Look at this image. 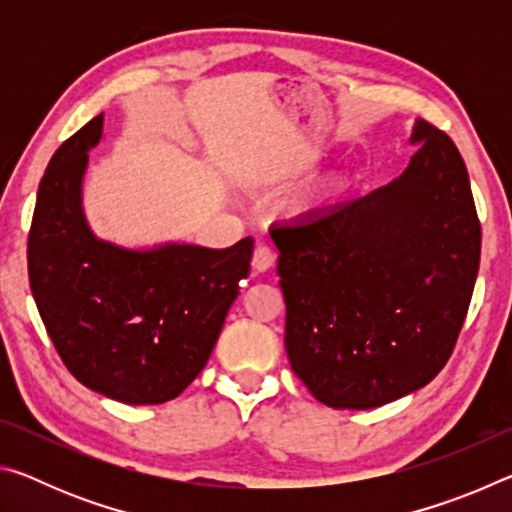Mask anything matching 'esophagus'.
I'll return each mask as SVG.
<instances>
[{"label":"esophagus","mask_w":512,"mask_h":512,"mask_svg":"<svg viewBox=\"0 0 512 512\" xmlns=\"http://www.w3.org/2000/svg\"><path fill=\"white\" fill-rule=\"evenodd\" d=\"M253 271L255 273H266L268 268H271L273 264H275V253L268 246H264V244H259L257 248H255V253H253Z\"/></svg>","instance_id":"34e87169"}]
</instances>
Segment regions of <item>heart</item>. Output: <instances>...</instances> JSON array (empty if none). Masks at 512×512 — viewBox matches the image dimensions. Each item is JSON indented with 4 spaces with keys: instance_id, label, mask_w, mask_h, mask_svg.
Here are the masks:
<instances>
[{
    "instance_id": "b5f03b06",
    "label": "heart",
    "mask_w": 512,
    "mask_h": 512,
    "mask_svg": "<svg viewBox=\"0 0 512 512\" xmlns=\"http://www.w3.org/2000/svg\"><path fill=\"white\" fill-rule=\"evenodd\" d=\"M345 189H348V178L343 176H336L334 180H329V183L325 187H320L318 192L314 194H307L298 198V201L291 203V212H305L309 210V207L318 205L320 201H325V198H334V196H341Z\"/></svg>"
}]
</instances>
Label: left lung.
Segmentation results:
<instances>
[{
    "mask_svg": "<svg viewBox=\"0 0 512 512\" xmlns=\"http://www.w3.org/2000/svg\"><path fill=\"white\" fill-rule=\"evenodd\" d=\"M393 183L273 237L284 345L309 393L375 409L445 368L470 307L481 223L456 144L418 119Z\"/></svg>",
    "mask_w": 512,
    "mask_h": 512,
    "instance_id": "8db88e82",
    "label": "left lung"
}]
</instances>
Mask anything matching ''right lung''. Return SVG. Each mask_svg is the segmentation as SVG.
I'll list each match as a JSON object with an SVG mask.
<instances>
[{"instance_id":"right-lung-1","label":"right lung","mask_w":512,"mask_h":512,"mask_svg":"<svg viewBox=\"0 0 512 512\" xmlns=\"http://www.w3.org/2000/svg\"><path fill=\"white\" fill-rule=\"evenodd\" d=\"M103 115L60 144L38 187L29 232V282L42 323L67 370L110 400L162 404L205 368L239 296L253 239L214 250H149L99 239L83 214L88 151Z\"/></svg>"}]
</instances>
